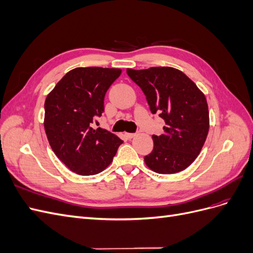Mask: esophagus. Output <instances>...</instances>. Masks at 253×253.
<instances>
[{
    "label": "esophagus",
    "mask_w": 253,
    "mask_h": 253,
    "mask_svg": "<svg viewBox=\"0 0 253 253\" xmlns=\"http://www.w3.org/2000/svg\"><path fill=\"white\" fill-rule=\"evenodd\" d=\"M126 136L127 137L128 139H131V138H133V137L136 136V134H134V133H126Z\"/></svg>",
    "instance_id": "esophagus-1"
}]
</instances>
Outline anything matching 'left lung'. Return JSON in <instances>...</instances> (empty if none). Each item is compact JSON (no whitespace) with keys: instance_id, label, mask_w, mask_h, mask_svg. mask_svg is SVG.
Wrapping results in <instances>:
<instances>
[{"instance_id":"8db88e82","label":"left lung","mask_w":253,"mask_h":253,"mask_svg":"<svg viewBox=\"0 0 253 253\" xmlns=\"http://www.w3.org/2000/svg\"><path fill=\"white\" fill-rule=\"evenodd\" d=\"M126 74L147 98L153 114H159L165 133L153 135L154 148L144 163L159 174L180 172L200 154L209 132L206 97L181 71L169 66L148 70L127 68Z\"/></svg>"}]
</instances>
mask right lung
Masks as SVG:
<instances>
[{
    "label": "right lung",
    "mask_w": 253,
    "mask_h": 253,
    "mask_svg": "<svg viewBox=\"0 0 253 253\" xmlns=\"http://www.w3.org/2000/svg\"><path fill=\"white\" fill-rule=\"evenodd\" d=\"M120 68L77 67L68 72L47 95L44 128L53 153L71 171L95 175L113 162L118 136L93 128L95 117L104 111V96Z\"/></svg>",
    "instance_id": "right-lung-1"
}]
</instances>
